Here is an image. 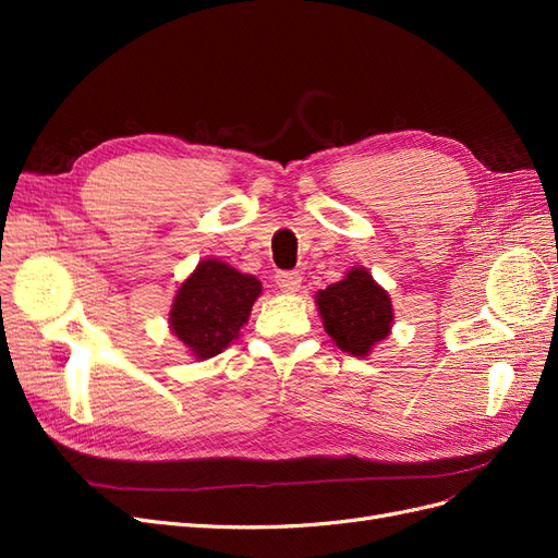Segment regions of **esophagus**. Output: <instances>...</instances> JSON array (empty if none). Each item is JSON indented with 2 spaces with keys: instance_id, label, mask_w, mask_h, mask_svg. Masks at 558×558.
<instances>
[{
  "instance_id": "1",
  "label": "esophagus",
  "mask_w": 558,
  "mask_h": 558,
  "mask_svg": "<svg viewBox=\"0 0 558 558\" xmlns=\"http://www.w3.org/2000/svg\"><path fill=\"white\" fill-rule=\"evenodd\" d=\"M302 277L298 272H279L277 275V286L283 293H295L300 289Z\"/></svg>"
}]
</instances>
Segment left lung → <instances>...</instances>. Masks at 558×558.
<instances>
[{"label": "left lung", "instance_id": "left-lung-1", "mask_svg": "<svg viewBox=\"0 0 558 558\" xmlns=\"http://www.w3.org/2000/svg\"><path fill=\"white\" fill-rule=\"evenodd\" d=\"M316 310L330 340L349 356L365 359L393 328L391 298L365 267L353 265L347 275L318 291Z\"/></svg>", "mask_w": 558, "mask_h": 558}]
</instances>
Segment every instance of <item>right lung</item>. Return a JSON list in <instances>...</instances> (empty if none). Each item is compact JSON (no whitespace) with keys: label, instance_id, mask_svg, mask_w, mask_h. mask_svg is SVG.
Masks as SVG:
<instances>
[{"label":"right lung","instance_id":"add662e5","mask_svg":"<svg viewBox=\"0 0 558 558\" xmlns=\"http://www.w3.org/2000/svg\"><path fill=\"white\" fill-rule=\"evenodd\" d=\"M260 293L263 283L253 275L218 258L199 260L179 283L170 330L195 361L214 359L238 340Z\"/></svg>","mask_w":558,"mask_h":558}]
</instances>
